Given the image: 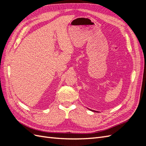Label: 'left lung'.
I'll return each instance as SVG.
<instances>
[{"label": "left lung", "mask_w": 146, "mask_h": 146, "mask_svg": "<svg viewBox=\"0 0 146 146\" xmlns=\"http://www.w3.org/2000/svg\"><path fill=\"white\" fill-rule=\"evenodd\" d=\"M91 110V111H92V110ZM96 112H98V111H96Z\"/></svg>", "instance_id": "8db88e82"}]
</instances>
